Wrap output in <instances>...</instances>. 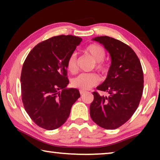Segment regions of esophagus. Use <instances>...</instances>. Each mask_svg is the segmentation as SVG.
I'll list each match as a JSON object with an SVG mask.
<instances>
[{"label": "esophagus", "mask_w": 160, "mask_h": 160, "mask_svg": "<svg viewBox=\"0 0 160 160\" xmlns=\"http://www.w3.org/2000/svg\"><path fill=\"white\" fill-rule=\"evenodd\" d=\"M86 92H87L86 91H84V90H80V94H81V95H84V94H85Z\"/></svg>", "instance_id": "34e87169"}]
</instances>
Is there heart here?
Here are the masks:
<instances>
[{
    "instance_id": "heart-1",
    "label": "heart",
    "mask_w": 160,
    "mask_h": 160,
    "mask_svg": "<svg viewBox=\"0 0 160 160\" xmlns=\"http://www.w3.org/2000/svg\"><path fill=\"white\" fill-rule=\"evenodd\" d=\"M84 51L89 54L96 62V69L102 73L106 72V66L103 62V60L106 58V53L103 47L95 43H92L85 48ZM76 60H77V57L75 53L71 54L68 59L67 68L71 73H76L78 70ZM99 82L100 77L97 73H82L71 80V84L73 87L79 89L81 90H87L98 84Z\"/></svg>"
}]
</instances>
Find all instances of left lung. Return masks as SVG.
<instances>
[{
	"label": "left lung",
	"mask_w": 160,
	"mask_h": 160,
	"mask_svg": "<svg viewBox=\"0 0 160 160\" xmlns=\"http://www.w3.org/2000/svg\"><path fill=\"white\" fill-rule=\"evenodd\" d=\"M92 40L110 53L111 65L106 79L97 87L108 95L93 92L90 117L98 126L114 130L128 122L139 106L143 90V69L135 52L124 43L106 36Z\"/></svg>",
	"instance_id": "obj_1"
}]
</instances>
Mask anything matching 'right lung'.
<instances>
[{"label":"right lung","mask_w":160,"mask_h":160,"mask_svg":"<svg viewBox=\"0 0 160 160\" xmlns=\"http://www.w3.org/2000/svg\"><path fill=\"white\" fill-rule=\"evenodd\" d=\"M82 41L71 35L52 37L37 44L23 63L22 100L30 119L40 128L52 130L62 126L80 97L77 89L65 87L69 83L68 59Z\"/></svg>","instance_id":"obj_1"}]
</instances>
